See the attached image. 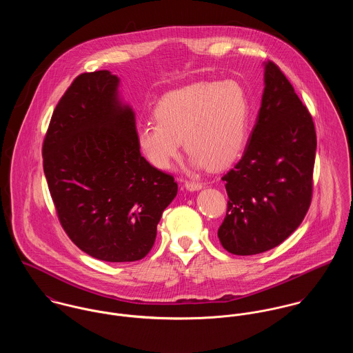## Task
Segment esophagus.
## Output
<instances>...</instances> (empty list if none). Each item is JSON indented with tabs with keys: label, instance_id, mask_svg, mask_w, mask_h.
<instances>
[{
	"label": "esophagus",
	"instance_id": "esophagus-1",
	"mask_svg": "<svg viewBox=\"0 0 353 353\" xmlns=\"http://www.w3.org/2000/svg\"><path fill=\"white\" fill-rule=\"evenodd\" d=\"M184 185H185V188L188 191H197V190H200L203 187L200 183H196V181H185Z\"/></svg>",
	"mask_w": 353,
	"mask_h": 353
}]
</instances>
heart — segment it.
Here are the masks:
<instances>
[{
	"instance_id": "obj_1",
	"label": "heart",
	"mask_w": 353,
	"mask_h": 353,
	"mask_svg": "<svg viewBox=\"0 0 353 353\" xmlns=\"http://www.w3.org/2000/svg\"><path fill=\"white\" fill-rule=\"evenodd\" d=\"M156 121L137 128V142L146 161L169 169L181 141L195 168L219 170L241 154L249 124V99L234 79L199 81L163 94L154 107Z\"/></svg>"
}]
</instances>
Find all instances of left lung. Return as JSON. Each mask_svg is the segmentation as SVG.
<instances>
[{
    "instance_id": "obj_1",
    "label": "left lung",
    "mask_w": 353,
    "mask_h": 353,
    "mask_svg": "<svg viewBox=\"0 0 353 353\" xmlns=\"http://www.w3.org/2000/svg\"><path fill=\"white\" fill-rule=\"evenodd\" d=\"M264 81L243 156L222 177L229 200L218 238L236 256L280 245L302 223L313 196V118L272 61L265 63Z\"/></svg>"
}]
</instances>
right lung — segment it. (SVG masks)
<instances>
[{
    "label": "right lung",
    "mask_w": 353,
    "mask_h": 353,
    "mask_svg": "<svg viewBox=\"0 0 353 353\" xmlns=\"http://www.w3.org/2000/svg\"><path fill=\"white\" fill-rule=\"evenodd\" d=\"M108 70L82 73L57 104L43 141V169L58 219L89 256L143 259L177 183L141 156L135 115Z\"/></svg>",
    "instance_id": "right-lung-1"
}]
</instances>
